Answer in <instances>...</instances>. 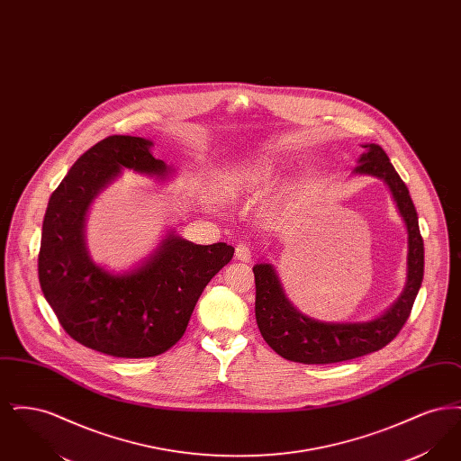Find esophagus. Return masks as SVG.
I'll list each match as a JSON object with an SVG mask.
<instances>
[{"label":"esophagus","mask_w":461,"mask_h":461,"mask_svg":"<svg viewBox=\"0 0 461 461\" xmlns=\"http://www.w3.org/2000/svg\"><path fill=\"white\" fill-rule=\"evenodd\" d=\"M235 258L243 263H249L252 259V250L247 243H239L235 249Z\"/></svg>","instance_id":"1"}]
</instances>
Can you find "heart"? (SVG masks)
I'll list each match as a JSON object with an SVG mask.
<instances>
[{
  "mask_svg": "<svg viewBox=\"0 0 461 461\" xmlns=\"http://www.w3.org/2000/svg\"><path fill=\"white\" fill-rule=\"evenodd\" d=\"M271 167H269V164L267 162H258V164H254V167H250L249 171H247V175H245V181H249V183H252V185H264V183H267L269 179H271Z\"/></svg>",
  "mask_w": 461,
  "mask_h": 461,
  "instance_id": "obj_1",
  "label": "heart"
}]
</instances>
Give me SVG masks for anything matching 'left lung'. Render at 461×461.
<instances>
[{
    "mask_svg": "<svg viewBox=\"0 0 461 461\" xmlns=\"http://www.w3.org/2000/svg\"><path fill=\"white\" fill-rule=\"evenodd\" d=\"M354 175L382 179L394 198L408 230V276L399 299L372 321L333 323L318 321L297 311L271 264L254 266L256 320L267 346L288 361L304 365H329L349 361L385 348L404 327L423 280V240L418 228L417 209L404 181L395 173L382 147L363 145Z\"/></svg>",
    "mask_w": 461,
    "mask_h": 461,
    "instance_id": "obj_1",
    "label": "left lung"
}]
</instances>
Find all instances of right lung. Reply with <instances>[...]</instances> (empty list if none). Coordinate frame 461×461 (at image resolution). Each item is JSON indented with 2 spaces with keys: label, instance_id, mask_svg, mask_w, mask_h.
Returning <instances> with one entry per match:
<instances>
[{
  "label": "right lung",
  "instance_id": "obj_1",
  "mask_svg": "<svg viewBox=\"0 0 461 461\" xmlns=\"http://www.w3.org/2000/svg\"><path fill=\"white\" fill-rule=\"evenodd\" d=\"M154 143L113 134L81 155L51 194L43 221L38 275L44 299L67 333L113 357H152L183 337L205 285L231 261L224 241L197 245L173 233L145 263L110 273L93 263L85 241L91 202L122 169L167 177Z\"/></svg>",
  "mask_w": 461,
  "mask_h": 461
}]
</instances>
